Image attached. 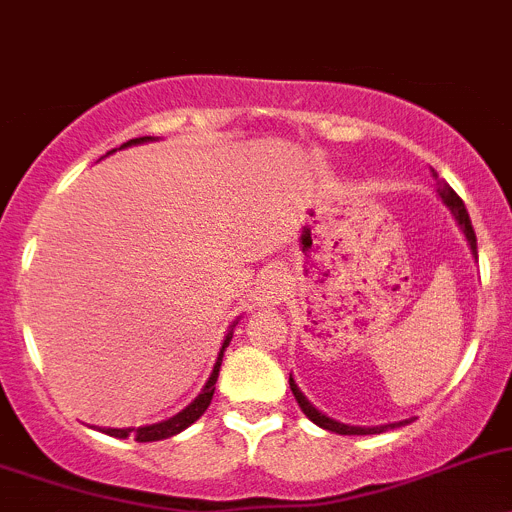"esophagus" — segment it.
I'll use <instances>...</instances> for the list:
<instances>
[{"mask_svg":"<svg viewBox=\"0 0 512 512\" xmlns=\"http://www.w3.org/2000/svg\"><path fill=\"white\" fill-rule=\"evenodd\" d=\"M284 286H286L284 274H279V271H269L259 286V301H264V304H276L279 296L284 294Z\"/></svg>","mask_w":512,"mask_h":512,"instance_id":"34e87169","label":"esophagus"}]
</instances>
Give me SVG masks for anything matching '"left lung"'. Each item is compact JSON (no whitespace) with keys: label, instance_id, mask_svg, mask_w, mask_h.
Returning a JSON list of instances; mask_svg holds the SVG:
<instances>
[{"label":"left lung","instance_id":"1","mask_svg":"<svg viewBox=\"0 0 512 512\" xmlns=\"http://www.w3.org/2000/svg\"><path fill=\"white\" fill-rule=\"evenodd\" d=\"M432 175H435V180H437V193H440L442 203H445V206L450 208V213H452V216H455L457 226L462 228V233H465L467 243H470L472 256H478V238H475V231H472V223H470V216H467L465 203H462V198L457 196V193L452 191L450 186H447L445 180L437 178L435 170H432ZM289 384H291V392H294L296 402H299L301 412H304V415L309 417V420L314 422V425L324 427V430H329V432H337V435H379V432L389 430V427H399V425H407V422H410V420H402V422H392V425H379V427H354V425H344V422H337V420H332V417L321 415V412L316 410L314 405H311L309 399L304 397V392H301V389L296 387L294 377H289Z\"/></svg>","mask_w":512,"mask_h":512}]
</instances>
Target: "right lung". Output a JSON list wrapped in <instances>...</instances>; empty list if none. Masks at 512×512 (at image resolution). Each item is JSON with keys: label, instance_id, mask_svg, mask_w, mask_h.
<instances>
[{"label": "right lung", "instance_id": "obj_1", "mask_svg": "<svg viewBox=\"0 0 512 512\" xmlns=\"http://www.w3.org/2000/svg\"><path fill=\"white\" fill-rule=\"evenodd\" d=\"M148 140L153 138H133L128 140V143H123L120 148H130V145H140V143H148ZM110 153H115V150H110ZM236 326V324H233ZM233 337V329L226 334V339H223V347L221 352H218V359H216V367H213L211 377H208L206 387L201 389V394H198L196 399H193L191 405L186 407L183 412H178V415H173L170 420H163V422H155V425H145V427H123V430H118V427H107V430H102L105 435L110 437H118V440H125V437H135L138 442H155V440H168V437L178 435V432H183L186 427H191L193 422L198 420V417L203 415V412L208 410V405H211L213 399V392H216V379H218V369H221V362H223V352H226L228 342H231Z\"/></svg>", "mask_w": 512, "mask_h": 512}]
</instances>
